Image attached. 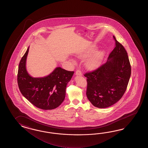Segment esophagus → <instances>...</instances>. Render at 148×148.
Wrapping results in <instances>:
<instances>
[{
	"label": "esophagus",
	"mask_w": 148,
	"mask_h": 148,
	"mask_svg": "<svg viewBox=\"0 0 148 148\" xmlns=\"http://www.w3.org/2000/svg\"><path fill=\"white\" fill-rule=\"evenodd\" d=\"M75 75H82V71H81L80 70H76V71H75Z\"/></svg>",
	"instance_id": "obj_1"
}]
</instances>
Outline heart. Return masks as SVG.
<instances>
[{
	"mask_svg": "<svg viewBox=\"0 0 148 148\" xmlns=\"http://www.w3.org/2000/svg\"><path fill=\"white\" fill-rule=\"evenodd\" d=\"M95 50L96 46L90 45L85 52L79 54V57L81 58H85L89 57L94 52ZM104 56V52L103 51H98L96 52L86 60L85 62L86 66L89 69H94L97 68L101 63Z\"/></svg>",
	"mask_w": 148,
	"mask_h": 148,
	"instance_id": "b5f03b06",
	"label": "heart"
}]
</instances>
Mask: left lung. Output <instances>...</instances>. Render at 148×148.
Returning <instances> with one entry per match:
<instances>
[{
	"instance_id": "obj_1",
	"label": "left lung",
	"mask_w": 148,
	"mask_h": 148,
	"mask_svg": "<svg viewBox=\"0 0 148 148\" xmlns=\"http://www.w3.org/2000/svg\"><path fill=\"white\" fill-rule=\"evenodd\" d=\"M115 47L105 63L91 72L87 78L86 95L95 107L104 108L115 104L125 93L131 73L127 53L116 40Z\"/></svg>"
}]
</instances>
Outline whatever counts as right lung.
I'll return each instance as SVG.
<instances>
[{
  "label": "right lung",
  "mask_w": 148,
  "mask_h": 148,
  "mask_svg": "<svg viewBox=\"0 0 148 148\" xmlns=\"http://www.w3.org/2000/svg\"><path fill=\"white\" fill-rule=\"evenodd\" d=\"M29 47L19 62L17 82L22 94L36 107L44 110H53L59 106L66 96V85L74 71L57 67L49 75L33 78L26 69V61Z\"/></svg>",
  "instance_id": "right-lung-1"
}]
</instances>
